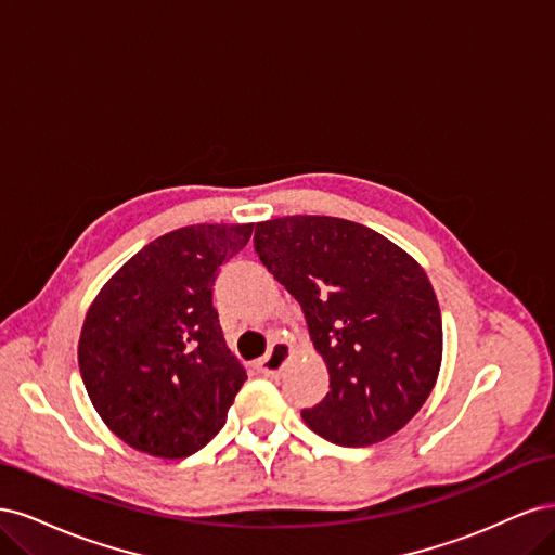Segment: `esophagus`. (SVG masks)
I'll list each match as a JSON object with an SVG mask.
<instances>
[{
	"label": "esophagus",
	"instance_id": "1",
	"mask_svg": "<svg viewBox=\"0 0 555 555\" xmlns=\"http://www.w3.org/2000/svg\"><path fill=\"white\" fill-rule=\"evenodd\" d=\"M292 357H294V349L289 345L278 343L263 359L257 361V371L266 377H278L284 371V365L289 363Z\"/></svg>",
	"mask_w": 555,
	"mask_h": 555
}]
</instances>
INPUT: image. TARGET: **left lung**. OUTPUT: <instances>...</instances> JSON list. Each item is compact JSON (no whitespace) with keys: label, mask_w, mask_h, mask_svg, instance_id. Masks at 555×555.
I'll use <instances>...</instances> for the list:
<instances>
[{"label":"left lung","mask_w":555,"mask_h":555,"mask_svg":"<svg viewBox=\"0 0 555 555\" xmlns=\"http://www.w3.org/2000/svg\"><path fill=\"white\" fill-rule=\"evenodd\" d=\"M268 273L304 308L331 391L300 416L340 447L391 438L422 410L442 365V314L426 271L363 224L287 215L257 224Z\"/></svg>","instance_id":"1"}]
</instances>
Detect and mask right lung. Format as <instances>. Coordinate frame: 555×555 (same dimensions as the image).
<instances>
[{"instance_id":"1","label":"right lung","mask_w":555,"mask_h":555,"mask_svg":"<svg viewBox=\"0 0 555 555\" xmlns=\"http://www.w3.org/2000/svg\"><path fill=\"white\" fill-rule=\"evenodd\" d=\"M255 224H192L147 243L92 300L78 340L82 384L129 447L184 459L227 422L247 379L212 308V282Z\"/></svg>"}]
</instances>
